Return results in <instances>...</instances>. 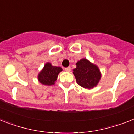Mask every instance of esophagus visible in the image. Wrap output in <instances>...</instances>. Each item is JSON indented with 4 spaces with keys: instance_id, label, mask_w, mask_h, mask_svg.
<instances>
[{
    "instance_id": "34e87169",
    "label": "esophagus",
    "mask_w": 134,
    "mask_h": 134,
    "mask_svg": "<svg viewBox=\"0 0 134 134\" xmlns=\"http://www.w3.org/2000/svg\"><path fill=\"white\" fill-rule=\"evenodd\" d=\"M71 68L70 67H67V68H65V70L66 71H67V72H69V71H71Z\"/></svg>"
}]
</instances>
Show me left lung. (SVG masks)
I'll return each instance as SVG.
<instances>
[{
  "mask_svg": "<svg viewBox=\"0 0 134 134\" xmlns=\"http://www.w3.org/2000/svg\"><path fill=\"white\" fill-rule=\"evenodd\" d=\"M76 67L73 69V74L76 82L85 89L91 90L96 87L101 78L98 67L86 58H82L76 63Z\"/></svg>",
  "mask_w": 134,
  "mask_h": 134,
  "instance_id": "8db88e82",
  "label": "left lung"
}]
</instances>
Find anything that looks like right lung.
I'll use <instances>...</instances> for the list:
<instances>
[{
  "label": "right lung",
  "mask_w": 134,
  "mask_h": 134,
  "mask_svg": "<svg viewBox=\"0 0 134 134\" xmlns=\"http://www.w3.org/2000/svg\"><path fill=\"white\" fill-rule=\"evenodd\" d=\"M63 69L60 67L53 66L50 63H47L38 75L39 82L44 85H53L57 80L58 76Z\"/></svg>",
  "instance_id": "add662e5"
}]
</instances>
